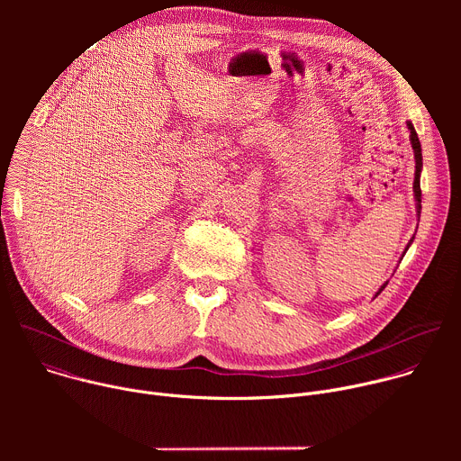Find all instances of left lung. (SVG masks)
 Returning a JSON list of instances; mask_svg holds the SVG:
<instances>
[{"mask_svg":"<svg viewBox=\"0 0 461 461\" xmlns=\"http://www.w3.org/2000/svg\"><path fill=\"white\" fill-rule=\"evenodd\" d=\"M407 127H409V131H411V137H409V139H411V146H412L414 160H416V171H414V185H412V189H414V201H416V215H418V222H420V213H421V187H420V178H421V169H423V157H421V144H420L418 133H416V129H414V125H412L411 120H407ZM412 242H414V237L409 240V244H407L403 255L407 253V249L411 248ZM403 255H402V258H403ZM402 258H400V260H402ZM386 285H388V283H383V285L379 286V290L375 292L374 299L384 290Z\"/></svg>","mask_w":461,"mask_h":461,"instance_id":"8db88e82","label":"left lung"}]
</instances>
